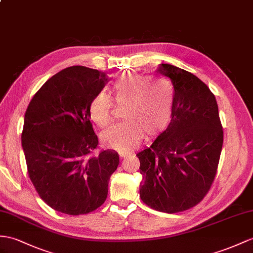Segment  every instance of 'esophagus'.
I'll return each mask as SVG.
<instances>
[{
  "label": "esophagus",
  "instance_id": "esophagus-1",
  "mask_svg": "<svg viewBox=\"0 0 253 253\" xmlns=\"http://www.w3.org/2000/svg\"><path fill=\"white\" fill-rule=\"evenodd\" d=\"M119 156H120L121 159H123V158H126V157L130 156V153H128V152H119Z\"/></svg>",
  "mask_w": 253,
  "mask_h": 253
}]
</instances>
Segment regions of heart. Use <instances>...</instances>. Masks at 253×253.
Segmentation results:
<instances>
[{
  "label": "heart",
  "mask_w": 253,
  "mask_h": 253,
  "mask_svg": "<svg viewBox=\"0 0 253 253\" xmlns=\"http://www.w3.org/2000/svg\"><path fill=\"white\" fill-rule=\"evenodd\" d=\"M113 91L115 102L125 104V121L103 133L102 140L107 147L130 151L138 146L144 133L147 138H153L169 126L174 94L166 79L126 72L114 80ZM112 97L105 92H98L90 102V118L98 127L105 128L112 121Z\"/></svg>",
  "instance_id": "obj_1"
}]
</instances>
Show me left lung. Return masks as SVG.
Wrapping results in <instances>:
<instances>
[{
	"instance_id": "8db88e82",
	"label": "left lung",
	"mask_w": 253,
	"mask_h": 253,
	"mask_svg": "<svg viewBox=\"0 0 253 253\" xmlns=\"http://www.w3.org/2000/svg\"><path fill=\"white\" fill-rule=\"evenodd\" d=\"M157 72L174 88L171 120L149 148L137 153L140 199L156 211L175 213L204 199L217 173L223 130L212 92L192 73L170 64Z\"/></svg>"
}]
</instances>
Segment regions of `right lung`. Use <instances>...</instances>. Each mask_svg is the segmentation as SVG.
Masks as SVG:
<instances>
[{
	"label": "right lung",
	"instance_id": "1",
	"mask_svg": "<svg viewBox=\"0 0 253 253\" xmlns=\"http://www.w3.org/2000/svg\"><path fill=\"white\" fill-rule=\"evenodd\" d=\"M107 83L105 73L70 66L42 85L24 115L21 134L28 173L41 199L66 214L89 213L103 205L119 155L98 145L89 105Z\"/></svg>",
	"mask_w": 253,
	"mask_h": 253
}]
</instances>
